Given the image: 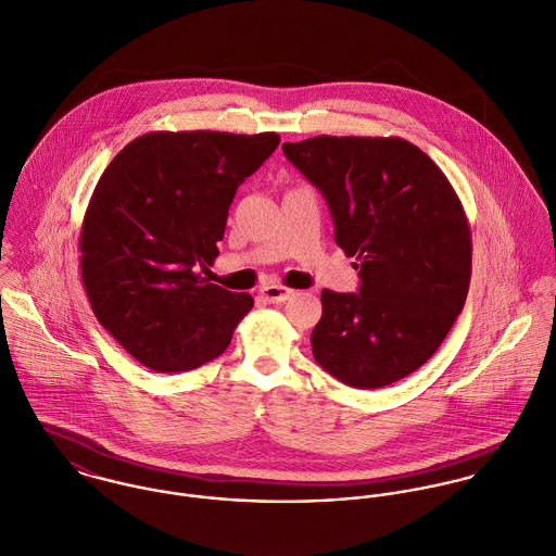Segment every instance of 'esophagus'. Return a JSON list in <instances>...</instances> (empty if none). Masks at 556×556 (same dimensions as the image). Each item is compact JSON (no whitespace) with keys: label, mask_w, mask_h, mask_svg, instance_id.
Instances as JSON below:
<instances>
[{"label":"esophagus","mask_w":556,"mask_h":556,"mask_svg":"<svg viewBox=\"0 0 556 556\" xmlns=\"http://www.w3.org/2000/svg\"><path fill=\"white\" fill-rule=\"evenodd\" d=\"M258 293L269 304H280V302H285V300H289L293 295V291L282 287V285H265V287H261Z\"/></svg>","instance_id":"34e87169"}]
</instances>
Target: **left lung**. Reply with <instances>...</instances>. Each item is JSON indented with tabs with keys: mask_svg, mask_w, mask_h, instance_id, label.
<instances>
[{
	"mask_svg": "<svg viewBox=\"0 0 556 556\" xmlns=\"http://www.w3.org/2000/svg\"><path fill=\"white\" fill-rule=\"evenodd\" d=\"M323 192L336 243L355 256L359 293H320L318 366L357 390L392 386L424 366L463 313L471 227L445 173L400 137L285 143Z\"/></svg>",
	"mask_w": 556,
	"mask_h": 556,
	"instance_id": "1",
	"label": "left lung"
}]
</instances>
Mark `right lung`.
I'll return each mask as SVG.
<instances>
[{
  "label": "right lung",
  "mask_w": 556,
  "mask_h": 556,
  "mask_svg": "<svg viewBox=\"0 0 556 556\" xmlns=\"http://www.w3.org/2000/svg\"><path fill=\"white\" fill-rule=\"evenodd\" d=\"M276 132H148L100 175L80 225V278L100 325L143 366L186 372L229 346L252 295L199 269L218 256L238 186Z\"/></svg>",
  "instance_id": "obj_1"
}]
</instances>
